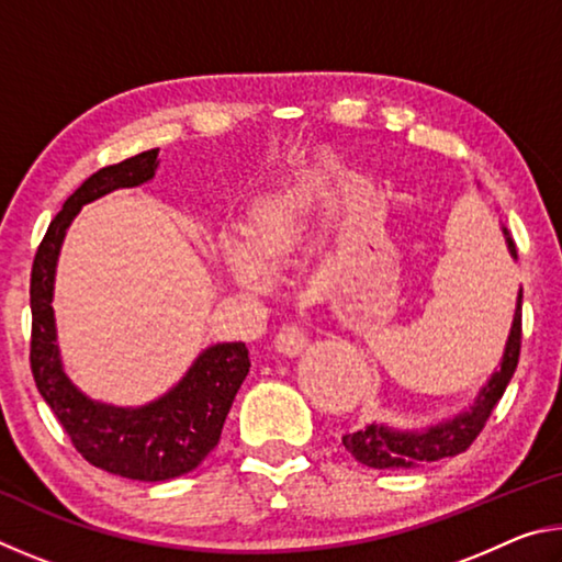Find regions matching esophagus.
<instances>
[{
	"label": "esophagus",
	"mask_w": 562,
	"mask_h": 562,
	"mask_svg": "<svg viewBox=\"0 0 562 562\" xmlns=\"http://www.w3.org/2000/svg\"><path fill=\"white\" fill-rule=\"evenodd\" d=\"M307 327L297 325V322H292V325H284L278 337H274V347H278V351H282V355L288 357H297L304 351V347H307Z\"/></svg>",
	"instance_id": "1"
}]
</instances>
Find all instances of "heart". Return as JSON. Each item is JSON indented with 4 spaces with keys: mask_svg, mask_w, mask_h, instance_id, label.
Returning a JSON list of instances; mask_svg holds the SVG:
<instances>
[{
    "mask_svg": "<svg viewBox=\"0 0 562 562\" xmlns=\"http://www.w3.org/2000/svg\"><path fill=\"white\" fill-rule=\"evenodd\" d=\"M325 193L312 180H297L270 190L255 203L247 223V237L225 227L217 237V255L233 280L258 288L268 280V265L290 258L307 243L315 227Z\"/></svg>",
    "mask_w": 562,
    "mask_h": 562,
    "instance_id": "obj_1",
    "label": "heart"
}]
</instances>
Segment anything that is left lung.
<instances>
[{"mask_svg": "<svg viewBox=\"0 0 562 562\" xmlns=\"http://www.w3.org/2000/svg\"><path fill=\"white\" fill-rule=\"evenodd\" d=\"M503 237H506L508 252L513 260H518L516 243L503 225ZM520 307H522V290H518L516 315H513L510 335L503 349L501 364L491 374L486 384L479 389L473 404L465 412L446 418L441 424L426 426V429H394L386 424H369L361 431L341 436L345 449L355 456L359 463L369 469H418L424 463H434L449 456L463 453L475 441V436L483 431L488 416L506 392L508 382L516 374L518 357H520Z\"/></svg>", "mask_w": 562, "mask_h": 562, "instance_id": "1", "label": "left lung"}]
</instances>
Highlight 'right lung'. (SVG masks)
I'll use <instances>...</instances> for the list:
<instances>
[{"label": "right lung", "instance_id": "obj_1", "mask_svg": "<svg viewBox=\"0 0 562 562\" xmlns=\"http://www.w3.org/2000/svg\"><path fill=\"white\" fill-rule=\"evenodd\" d=\"M158 168V148L106 166L74 190L46 231L32 265V374L44 402L83 459L131 481H168L201 465L221 441L225 416L250 372L245 341L203 349L186 376L144 406L93 402L66 376L54 319V274L66 227L87 203L119 188L148 183Z\"/></svg>", "mask_w": 562, "mask_h": 562}]
</instances>
